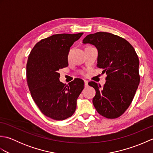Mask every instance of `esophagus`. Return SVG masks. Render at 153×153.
Instances as JSON below:
<instances>
[{
  "mask_svg": "<svg viewBox=\"0 0 153 153\" xmlns=\"http://www.w3.org/2000/svg\"><path fill=\"white\" fill-rule=\"evenodd\" d=\"M84 83H85V87L86 88V87H87V86H88V81L84 80Z\"/></svg>",
  "mask_w": 153,
  "mask_h": 153,
  "instance_id": "1",
  "label": "esophagus"
}]
</instances>
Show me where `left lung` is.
<instances>
[{
	"mask_svg": "<svg viewBox=\"0 0 153 153\" xmlns=\"http://www.w3.org/2000/svg\"><path fill=\"white\" fill-rule=\"evenodd\" d=\"M83 43L97 48V66L107 74L102 87L94 82L88 83L96 91L93 105L105 118H118L130 105L140 81L135 51L124 39L107 32L87 35Z\"/></svg>",
	"mask_w": 153,
	"mask_h": 153,
	"instance_id": "obj_1",
	"label": "left lung"
}]
</instances>
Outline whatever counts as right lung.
I'll use <instances>...</instances> for the list:
<instances>
[{
	"instance_id": "1",
	"label": "right lung",
	"mask_w": 153,
	"mask_h": 153,
	"mask_svg": "<svg viewBox=\"0 0 153 153\" xmlns=\"http://www.w3.org/2000/svg\"><path fill=\"white\" fill-rule=\"evenodd\" d=\"M83 34L53 35L38 42L29 55L26 72L31 97L41 112L53 120H63L73 115L84 88L81 79H75L68 85L60 82L58 73L68 66L70 47Z\"/></svg>"
}]
</instances>
